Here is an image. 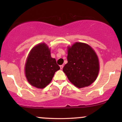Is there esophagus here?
I'll use <instances>...</instances> for the list:
<instances>
[{
	"label": "esophagus",
	"mask_w": 122,
	"mask_h": 122,
	"mask_svg": "<svg viewBox=\"0 0 122 122\" xmlns=\"http://www.w3.org/2000/svg\"><path fill=\"white\" fill-rule=\"evenodd\" d=\"M63 67H64V65H60V69H63Z\"/></svg>",
	"instance_id": "esophagus-1"
}]
</instances>
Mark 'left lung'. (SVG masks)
<instances>
[{"mask_svg": "<svg viewBox=\"0 0 122 122\" xmlns=\"http://www.w3.org/2000/svg\"><path fill=\"white\" fill-rule=\"evenodd\" d=\"M68 63L63 72L76 87L88 86L96 80L99 72L98 57L94 50L84 43L76 42L68 47Z\"/></svg>", "mask_w": 122, "mask_h": 122, "instance_id": "8db88e82", "label": "left lung"}]
</instances>
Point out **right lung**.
<instances>
[{"label":"right lung","instance_id":"add662e5","mask_svg":"<svg viewBox=\"0 0 122 122\" xmlns=\"http://www.w3.org/2000/svg\"><path fill=\"white\" fill-rule=\"evenodd\" d=\"M60 69L50 50L45 43L31 50L25 64V75L32 86L42 89L51 82L54 73Z\"/></svg>","mask_w":122,"mask_h":122}]
</instances>
